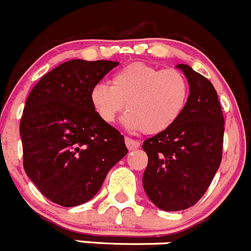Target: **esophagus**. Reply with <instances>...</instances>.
<instances>
[{"label": "esophagus", "instance_id": "esophagus-1", "mask_svg": "<svg viewBox=\"0 0 251 251\" xmlns=\"http://www.w3.org/2000/svg\"><path fill=\"white\" fill-rule=\"evenodd\" d=\"M125 143H126V147H127L130 151L137 149L138 147L141 146V143L137 140H132V138H130V137H125Z\"/></svg>", "mask_w": 251, "mask_h": 251}]
</instances>
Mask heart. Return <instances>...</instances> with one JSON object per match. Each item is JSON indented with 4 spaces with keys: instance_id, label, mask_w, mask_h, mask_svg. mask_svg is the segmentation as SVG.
Listing matches in <instances>:
<instances>
[{
    "instance_id": "b5f03b06",
    "label": "heart",
    "mask_w": 251,
    "mask_h": 251,
    "mask_svg": "<svg viewBox=\"0 0 251 251\" xmlns=\"http://www.w3.org/2000/svg\"><path fill=\"white\" fill-rule=\"evenodd\" d=\"M188 95V80L182 72L135 62L111 76L110 87L96 85L91 91V103L105 124L114 123L126 104L128 113L124 116V125L132 131L156 135L178 120Z\"/></svg>"
}]
</instances>
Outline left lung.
<instances>
[{
  "mask_svg": "<svg viewBox=\"0 0 251 251\" xmlns=\"http://www.w3.org/2000/svg\"><path fill=\"white\" fill-rule=\"evenodd\" d=\"M189 83L186 108L164 132L143 142L148 165L143 188L159 209L193 206L209 188L222 159L225 119L216 90L189 65H177Z\"/></svg>",
  "mask_w": 251,
  "mask_h": 251,
  "instance_id": "8db88e82",
  "label": "left lung"
}]
</instances>
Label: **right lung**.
I'll return each mask as SVG.
<instances>
[{"mask_svg": "<svg viewBox=\"0 0 251 251\" xmlns=\"http://www.w3.org/2000/svg\"><path fill=\"white\" fill-rule=\"evenodd\" d=\"M118 62L73 59L47 73L29 93L22 120L23 165L53 203L92 199L127 154L124 136L98 118L91 91Z\"/></svg>", "mask_w": 251, "mask_h": 251, "instance_id": "obj_1", "label": "right lung"}]
</instances>
